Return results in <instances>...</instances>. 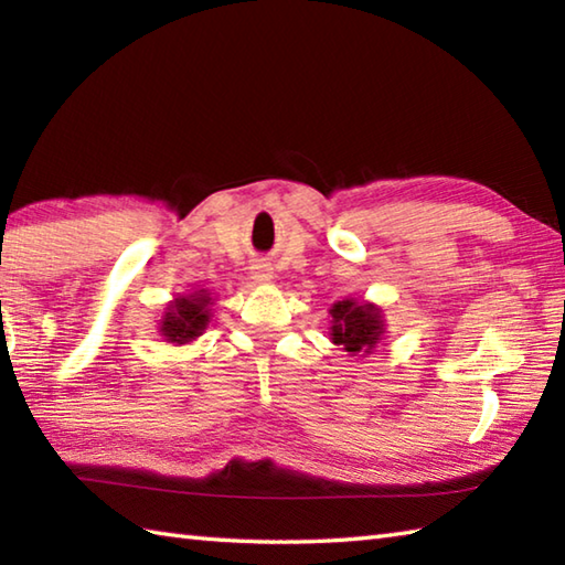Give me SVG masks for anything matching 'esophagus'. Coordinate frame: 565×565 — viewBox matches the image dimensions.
Segmentation results:
<instances>
[{
    "label": "esophagus",
    "instance_id": "esophagus-1",
    "mask_svg": "<svg viewBox=\"0 0 565 565\" xmlns=\"http://www.w3.org/2000/svg\"><path fill=\"white\" fill-rule=\"evenodd\" d=\"M252 279H254L256 284H266V281H271V269H269V264H254V266H252Z\"/></svg>",
    "mask_w": 565,
    "mask_h": 565
}]
</instances>
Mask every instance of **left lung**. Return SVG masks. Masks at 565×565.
Instances as JSON below:
<instances>
[{
  "label": "left lung",
  "mask_w": 565,
  "mask_h": 565,
  "mask_svg": "<svg viewBox=\"0 0 565 565\" xmlns=\"http://www.w3.org/2000/svg\"><path fill=\"white\" fill-rule=\"evenodd\" d=\"M331 313V341L343 347L351 356L371 353L384 337V317L381 309L369 301L343 299L329 309Z\"/></svg>",
  "instance_id": "obj_1"
}]
</instances>
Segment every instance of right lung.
Returning a JSON list of instances; mask_svg holds the SVG:
<instances>
[{"label": "right lung", "mask_w": 565, "mask_h": 565, "mask_svg": "<svg viewBox=\"0 0 565 565\" xmlns=\"http://www.w3.org/2000/svg\"><path fill=\"white\" fill-rule=\"evenodd\" d=\"M212 301L214 299L206 294V289L179 296L167 306L164 317H161V337L169 343H177V347L202 337L209 323V313H212V309H209Z\"/></svg>", "instance_id": "1"}]
</instances>
